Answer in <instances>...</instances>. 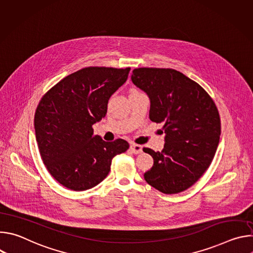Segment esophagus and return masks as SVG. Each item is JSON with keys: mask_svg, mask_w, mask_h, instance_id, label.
<instances>
[{"mask_svg": "<svg viewBox=\"0 0 253 253\" xmlns=\"http://www.w3.org/2000/svg\"><path fill=\"white\" fill-rule=\"evenodd\" d=\"M130 150H131L134 154H139V153L142 152V146L139 145V144L131 143V144H130Z\"/></svg>", "mask_w": 253, "mask_h": 253, "instance_id": "34e87169", "label": "esophagus"}]
</instances>
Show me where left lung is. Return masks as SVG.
Listing matches in <instances>:
<instances>
[{"instance_id": "1", "label": "left lung", "mask_w": 253, "mask_h": 253, "mask_svg": "<svg viewBox=\"0 0 253 253\" xmlns=\"http://www.w3.org/2000/svg\"><path fill=\"white\" fill-rule=\"evenodd\" d=\"M131 80L150 99V120L165 123L162 151L143 148L154 160L144 179L162 193L182 192L203 175L217 149V107L199 84L173 69L137 68Z\"/></svg>"}]
</instances>
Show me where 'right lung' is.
<instances>
[{"instance_id":"right-lung-1","label":"right lung","mask_w":253,"mask_h":253,"mask_svg":"<svg viewBox=\"0 0 253 253\" xmlns=\"http://www.w3.org/2000/svg\"><path fill=\"white\" fill-rule=\"evenodd\" d=\"M130 68L87 67L63 78L41 99L35 113L36 140L50 174L68 189L84 191L106 178L112 159L124 153L123 139L105 142L93 124L107 113L110 97Z\"/></svg>"}]
</instances>
